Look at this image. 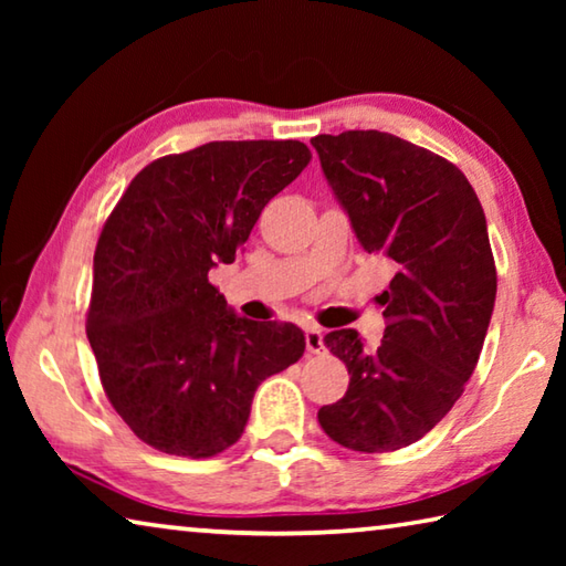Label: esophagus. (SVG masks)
<instances>
[{
	"mask_svg": "<svg viewBox=\"0 0 566 566\" xmlns=\"http://www.w3.org/2000/svg\"><path fill=\"white\" fill-rule=\"evenodd\" d=\"M304 342H306V352H310V354H322L324 352V334H322L319 327L306 329Z\"/></svg>",
	"mask_w": 566,
	"mask_h": 566,
	"instance_id": "1",
	"label": "esophagus"
}]
</instances>
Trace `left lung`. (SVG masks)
<instances>
[{"instance_id":"left-lung-1","label":"left lung","mask_w":566,"mask_h":566,"mask_svg":"<svg viewBox=\"0 0 566 566\" xmlns=\"http://www.w3.org/2000/svg\"><path fill=\"white\" fill-rule=\"evenodd\" d=\"M312 145L361 247L397 266L377 349L354 329L324 337L349 387L317 419L352 452H397L444 419L482 354L496 296L484 209L462 169L395 134L349 129Z\"/></svg>"}]
</instances>
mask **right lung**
I'll return each instance as SVG.
<instances>
[{
    "label": "right lung",
    "instance_id": "obj_1",
    "mask_svg": "<svg viewBox=\"0 0 566 566\" xmlns=\"http://www.w3.org/2000/svg\"><path fill=\"white\" fill-rule=\"evenodd\" d=\"M296 139L209 142L132 179L94 249L87 339L114 411L165 454L207 459L244 432L254 391L304 354L294 324L227 310L209 282L310 165Z\"/></svg>",
    "mask_w": 566,
    "mask_h": 566
}]
</instances>
